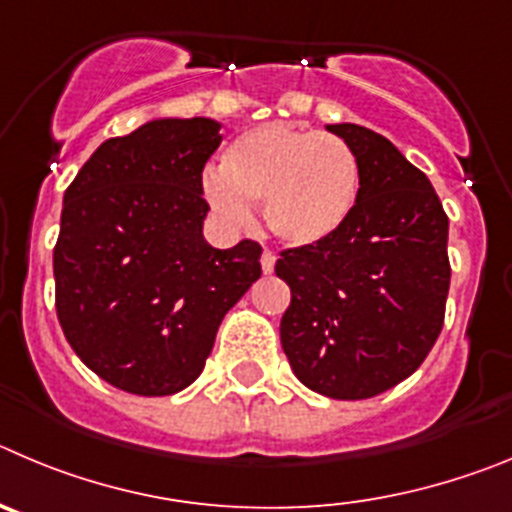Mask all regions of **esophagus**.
Masks as SVG:
<instances>
[{"label":"esophagus","instance_id":"esophagus-1","mask_svg":"<svg viewBox=\"0 0 512 512\" xmlns=\"http://www.w3.org/2000/svg\"><path fill=\"white\" fill-rule=\"evenodd\" d=\"M260 262H262V273H273V267H275V255L270 250H265L262 252V257H260Z\"/></svg>","mask_w":512,"mask_h":512}]
</instances>
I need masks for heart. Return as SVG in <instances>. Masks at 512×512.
I'll use <instances>...</instances> for the list:
<instances>
[{
  "mask_svg": "<svg viewBox=\"0 0 512 512\" xmlns=\"http://www.w3.org/2000/svg\"><path fill=\"white\" fill-rule=\"evenodd\" d=\"M359 160L336 135L296 124H262L227 147L204 191L224 219L245 224L262 201L267 229L293 247L319 245L347 224L359 196Z\"/></svg>",
  "mask_w": 512,
  "mask_h": 512,
  "instance_id": "heart-1",
  "label": "heart"
}]
</instances>
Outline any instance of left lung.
<instances>
[{
  "label": "left lung",
  "instance_id": "1",
  "mask_svg": "<svg viewBox=\"0 0 512 512\" xmlns=\"http://www.w3.org/2000/svg\"><path fill=\"white\" fill-rule=\"evenodd\" d=\"M359 160V196L319 245L280 250L290 288L280 342L298 380L334 400L395 388L421 367L444 326L449 219L428 178L359 124H329Z\"/></svg>",
  "mask_w": 512,
  "mask_h": 512
}]
</instances>
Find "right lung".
<instances>
[{"instance_id": "add662e5", "label": "right lung", "mask_w": 512, "mask_h": 512, "mask_svg": "<svg viewBox=\"0 0 512 512\" xmlns=\"http://www.w3.org/2000/svg\"><path fill=\"white\" fill-rule=\"evenodd\" d=\"M206 117L155 119L99 145L63 196L55 311L91 372L132 395H173L201 375L224 313L262 275V247L204 239Z\"/></svg>"}]
</instances>
